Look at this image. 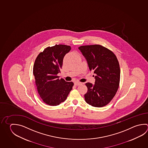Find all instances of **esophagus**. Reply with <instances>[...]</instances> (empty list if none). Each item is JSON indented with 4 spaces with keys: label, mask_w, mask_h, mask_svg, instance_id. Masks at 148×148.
Segmentation results:
<instances>
[{
    "label": "esophagus",
    "mask_w": 148,
    "mask_h": 148,
    "mask_svg": "<svg viewBox=\"0 0 148 148\" xmlns=\"http://www.w3.org/2000/svg\"><path fill=\"white\" fill-rule=\"evenodd\" d=\"M81 84H82V83L80 82H79V81H75V86H79V85H80Z\"/></svg>",
    "instance_id": "esophagus-1"
}]
</instances>
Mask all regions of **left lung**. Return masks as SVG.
I'll list each match as a JSON object with an SVG mask.
<instances>
[{"mask_svg": "<svg viewBox=\"0 0 148 148\" xmlns=\"http://www.w3.org/2000/svg\"><path fill=\"white\" fill-rule=\"evenodd\" d=\"M79 49L87 61L89 69L93 70L95 83H86L88 91L85 101L89 105L101 108L108 104L118 90L121 70L115 55L100 45L81 46Z\"/></svg>", "mask_w": 148, "mask_h": 148, "instance_id": "8db88e82", "label": "left lung"}]
</instances>
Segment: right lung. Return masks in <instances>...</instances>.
<instances>
[{"instance_id": "add662e5", "label": "right lung", "mask_w": 148, "mask_h": 148, "mask_svg": "<svg viewBox=\"0 0 148 148\" xmlns=\"http://www.w3.org/2000/svg\"><path fill=\"white\" fill-rule=\"evenodd\" d=\"M71 47L66 45H55L48 47L40 52L35 59L33 75L38 93L47 105L57 106L66 99L73 89V82L59 79L63 59L70 51Z\"/></svg>"}]
</instances>
